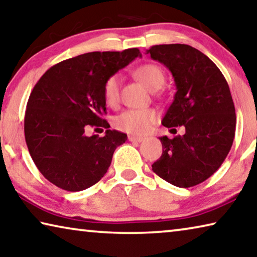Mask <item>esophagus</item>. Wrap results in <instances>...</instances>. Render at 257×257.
Masks as SVG:
<instances>
[{
  "label": "esophagus",
  "mask_w": 257,
  "mask_h": 257,
  "mask_svg": "<svg viewBox=\"0 0 257 257\" xmlns=\"http://www.w3.org/2000/svg\"><path fill=\"white\" fill-rule=\"evenodd\" d=\"M128 140L132 141V142H142L145 140V138L136 137V136H128Z\"/></svg>",
  "instance_id": "obj_1"
}]
</instances>
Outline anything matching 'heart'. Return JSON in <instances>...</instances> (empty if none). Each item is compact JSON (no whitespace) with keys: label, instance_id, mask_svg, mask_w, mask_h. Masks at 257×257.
Returning a JSON list of instances; mask_svg holds the SVG:
<instances>
[{"label":"heart","instance_id":"1","mask_svg":"<svg viewBox=\"0 0 257 257\" xmlns=\"http://www.w3.org/2000/svg\"><path fill=\"white\" fill-rule=\"evenodd\" d=\"M136 76L151 91L161 89L165 82V74L161 67L155 64H146L137 68ZM120 75L109 76L103 85V96L108 106L113 107L119 101ZM157 119V112L153 108L127 109L115 118V126L120 131L142 136L150 131L151 126Z\"/></svg>","mask_w":257,"mask_h":257}]
</instances>
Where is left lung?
Masks as SVG:
<instances>
[{"mask_svg": "<svg viewBox=\"0 0 257 257\" xmlns=\"http://www.w3.org/2000/svg\"><path fill=\"white\" fill-rule=\"evenodd\" d=\"M146 53L167 67L175 82L162 124L174 133L186 128L183 136L159 138L163 154L153 171L175 187L197 186L215 173L232 146L235 110L229 85L211 59L190 45H154Z\"/></svg>", "mask_w": 257, "mask_h": 257, "instance_id": "1", "label": "left lung"}]
</instances>
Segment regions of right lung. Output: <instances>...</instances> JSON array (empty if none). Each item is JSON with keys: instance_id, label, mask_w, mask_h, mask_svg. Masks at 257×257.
I'll use <instances>...</instances> for the list:
<instances>
[{"instance_id": "1", "label": "right lung", "mask_w": 257, "mask_h": 257, "mask_svg": "<svg viewBox=\"0 0 257 257\" xmlns=\"http://www.w3.org/2000/svg\"><path fill=\"white\" fill-rule=\"evenodd\" d=\"M137 57V48L121 52H89L67 59L44 73L29 95L25 139L36 167L46 180L67 191H82L99 182L113 151L127 140L102 118L106 79ZM104 127L105 137L85 134Z\"/></svg>"}]
</instances>
